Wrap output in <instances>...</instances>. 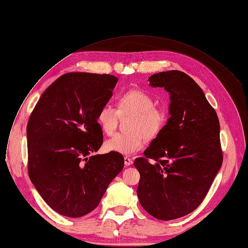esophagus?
<instances>
[{
	"instance_id": "obj_1",
	"label": "esophagus",
	"mask_w": 248,
	"mask_h": 248,
	"mask_svg": "<svg viewBox=\"0 0 248 248\" xmlns=\"http://www.w3.org/2000/svg\"><path fill=\"white\" fill-rule=\"evenodd\" d=\"M124 163H125L126 166H130V165L133 164V160L126 156V157H124Z\"/></svg>"
}]
</instances>
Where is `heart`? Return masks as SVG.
<instances>
[{
    "label": "heart",
    "instance_id": "obj_1",
    "mask_svg": "<svg viewBox=\"0 0 248 248\" xmlns=\"http://www.w3.org/2000/svg\"><path fill=\"white\" fill-rule=\"evenodd\" d=\"M127 116H131L126 126L129 132L116 133L108 139L104 144L107 151L122 155L136 153L143 148L145 139L158 137L167 123L165 110L156 107L154 99L141 90H131L120 96L117 109L104 104L98 112L97 122L106 135H112L119 118Z\"/></svg>",
    "mask_w": 248,
    "mask_h": 248
}]
</instances>
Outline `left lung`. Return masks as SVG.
Listing matches in <instances>:
<instances>
[{
  "mask_svg": "<svg viewBox=\"0 0 248 248\" xmlns=\"http://www.w3.org/2000/svg\"><path fill=\"white\" fill-rule=\"evenodd\" d=\"M149 82L169 92L170 118L144 157L135 159L137 195L150 215L172 220L194 211L209 191L223 161L220 125L204 93L185 73L160 72Z\"/></svg>",
  "mask_w": 248,
  "mask_h": 248,
  "instance_id": "obj_1",
  "label": "left lung"
}]
</instances>
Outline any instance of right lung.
Wrapping results in <instances>:
<instances>
[{
	"mask_svg": "<svg viewBox=\"0 0 248 248\" xmlns=\"http://www.w3.org/2000/svg\"><path fill=\"white\" fill-rule=\"evenodd\" d=\"M117 81L108 74L67 73L42 94L29 118V177L61 215L76 218L94 210L124 167L122 154L94 155L103 143L97 115Z\"/></svg>",
	"mask_w": 248,
	"mask_h": 248,
	"instance_id": "add662e5",
	"label": "right lung"
}]
</instances>
